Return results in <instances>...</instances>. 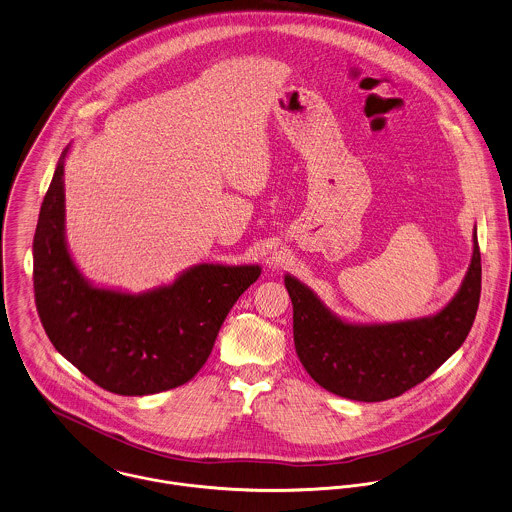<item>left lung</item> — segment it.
Returning <instances> with one entry per match:
<instances>
[{"label": "left lung", "instance_id": "8db88e82", "mask_svg": "<svg viewBox=\"0 0 512 512\" xmlns=\"http://www.w3.org/2000/svg\"><path fill=\"white\" fill-rule=\"evenodd\" d=\"M293 336L301 364L326 392L356 402L402 396L431 376L465 342L481 297L477 225L473 255L455 297L435 314L398 322H352L326 307L293 275Z\"/></svg>", "mask_w": 512, "mask_h": 512}]
</instances>
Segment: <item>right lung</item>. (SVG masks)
Returning <instances> with one entry per match:
<instances>
[{"label": "right lung", "instance_id": "add662e5", "mask_svg": "<svg viewBox=\"0 0 512 512\" xmlns=\"http://www.w3.org/2000/svg\"><path fill=\"white\" fill-rule=\"evenodd\" d=\"M63 150L33 237V289L55 350L97 386L148 396L190 382L211 354L235 301L261 277L259 265L198 263L142 293L101 287L77 267L65 235Z\"/></svg>", "mask_w": 512, "mask_h": 512}]
</instances>
